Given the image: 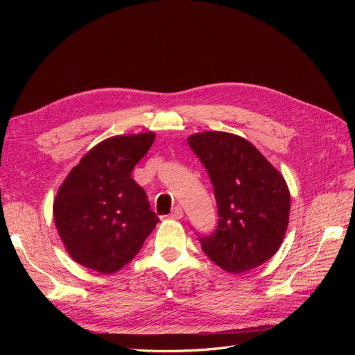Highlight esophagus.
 I'll return each mask as SVG.
<instances>
[{"label":"esophagus","mask_w":355,"mask_h":355,"mask_svg":"<svg viewBox=\"0 0 355 355\" xmlns=\"http://www.w3.org/2000/svg\"><path fill=\"white\" fill-rule=\"evenodd\" d=\"M170 218L171 219H182V218H184V211H182V207L175 206L173 210H171V213H170Z\"/></svg>","instance_id":"34e87169"}]
</instances>
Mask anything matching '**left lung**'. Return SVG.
<instances>
[{"label":"left lung","instance_id":"1","mask_svg":"<svg viewBox=\"0 0 355 355\" xmlns=\"http://www.w3.org/2000/svg\"><path fill=\"white\" fill-rule=\"evenodd\" d=\"M218 206L211 234L198 232L202 252L223 271L245 272L265 263L283 243L290 194L284 178L245 139L225 132L191 136Z\"/></svg>","mask_w":355,"mask_h":355}]
</instances>
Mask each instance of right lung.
Returning <instances> with one entry per match:
<instances>
[{
  "mask_svg": "<svg viewBox=\"0 0 355 355\" xmlns=\"http://www.w3.org/2000/svg\"><path fill=\"white\" fill-rule=\"evenodd\" d=\"M154 139L151 132L106 139L81 158L62 184L53 214L75 262L112 274L142 249L159 219L132 171Z\"/></svg>",
  "mask_w": 355,
  "mask_h": 355,
  "instance_id": "obj_1",
  "label": "right lung"
}]
</instances>
